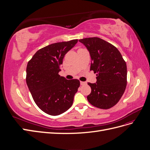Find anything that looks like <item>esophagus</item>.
<instances>
[{
    "mask_svg": "<svg viewBox=\"0 0 150 150\" xmlns=\"http://www.w3.org/2000/svg\"><path fill=\"white\" fill-rule=\"evenodd\" d=\"M80 84H81V85H84L86 84V83L84 82V81H80Z\"/></svg>",
    "mask_w": 150,
    "mask_h": 150,
    "instance_id": "1",
    "label": "esophagus"
}]
</instances>
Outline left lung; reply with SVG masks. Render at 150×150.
<instances>
[{
	"label": "left lung",
	"mask_w": 150,
	"mask_h": 150,
	"mask_svg": "<svg viewBox=\"0 0 150 150\" xmlns=\"http://www.w3.org/2000/svg\"><path fill=\"white\" fill-rule=\"evenodd\" d=\"M91 58L90 70L97 73L96 83H88L91 92L87 96L93 106L108 110L118 103L127 84V67L115 46L99 38L79 39Z\"/></svg>",
	"instance_id": "8db88e82"
}]
</instances>
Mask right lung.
Listing matches in <instances>:
<instances>
[{"instance_id": "right-lung-1", "label": "right lung", "mask_w": 150, "mask_h": 150, "mask_svg": "<svg viewBox=\"0 0 150 150\" xmlns=\"http://www.w3.org/2000/svg\"><path fill=\"white\" fill-rule=\"evenodd\" d=\"M78 39L50 44L35 53L26 68V83L37 106L51 116L59 115L71 107L80 81L59 75L65 54Z\"/></svg>"}]
</instances>
